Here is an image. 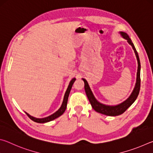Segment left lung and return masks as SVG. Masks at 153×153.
I'll list each match as a JSON object with an SVG mask.
<instances>
[{"mask_svg": "<svg viewBox=\"0 0 153 153\" xmlns=\"http://www.w3.org/2000/svg\"><path fill=\"white\" fill-rule=\"evenodd\" d=\"M120 35L122 36L123 38L127 40V42L129 43V45L131 46L134 53H135L137 61H138V70H137L136 74V82L135 86H134V88L130 96L127 98L125 101H123V102H121L119 105H107L102 104V103L98 102L97 100V98L94 97V96L93 94L91 89H90L88 82L85 79L82 78L83 81L84 82L85 91H86L87 97L88 98L90 104L92 105V107L94 108L97 112L108 116H117L125 112V111L128 109V108L130 107V106L134 102V101L136 100V98L138 97L139 94L140 88V62L138 54L137 53L135 46H134L133 42H131L129 36L126 33L123 32H120Z\"/></svg>", "mask_w": 153, "mask_h": 153, "instance_id": "obj_1", "label": "left lung"}]
</instances>
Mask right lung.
I'll return each instance as SVG.
<instances>
[{
	"mask_svg": "<svg viewBox=\"0 0 153 153\" xmlns=\"http://www.w3.org/2000/svg\"><path fill=\"white\" fill-rule=\"evenodd\" d=\"M76 78H73L71 80L70 82H69V86H68V87H67V89L66 90L65 93L63 100V102H62V105L61 106V107L59 108L58 111H56L55 113L52 114L51 115H49V116H48V117H44V118H36V117H33V116H32V115H30V114H28L26 112H25V113L27 114L28 117H29L32 121H35V122H37V123H40L49 122V121H53L54 120H55L56 118L60 117L61 115H63V113L65 112V109H66L67 100H68V97H69V93H70L72 86H73L74 83L75 81H76Z\"/></svg>",
	"mask_w": 153,
	"mask_h": 153,
	"instance_id": "obj_1",
	"label": "right lung"
}]
</instances>
